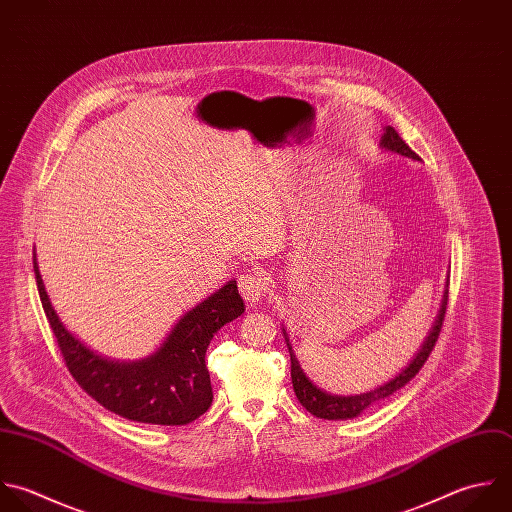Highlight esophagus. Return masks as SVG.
Masks as SVG:
<instances>
[{
  "label": "esophagus",
  "instance_id": "obj_1",
  "mask_svg": "<svg viewBox=\"0 0 512 512\" xmlns=\"http://www.w3.org/2000/svg\"><path fill=\"white\" fill-rule=\"evenodd\" d=\"M267 291V279L261 271H249L239 277V293L247 303H257Z\"/></svg>",
  "mask_w": 512,
  "mask_h": 512
}]
</instances>
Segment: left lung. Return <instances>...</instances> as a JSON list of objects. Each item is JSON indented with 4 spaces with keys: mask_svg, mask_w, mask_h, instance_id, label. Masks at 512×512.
Returning <instances> with one entry per match:
<instances>
[{
    "mask_svg": "<svg viewBox=\"0 0 512 512\" xmlns=\"http://www.w3.org/2000/svg\"><path fill=\"white\" fill-rule=\"evenodd\" d=\"M381 145L385 149H391L395 153H401L405 157H413V159H419V155L401 139V135L395 131V127H387L385 129V135L381 139ZM447 303H449V291H445L443 295V305H441V311H439V317L429 333V337L425 339L423 347L419 349L417 357L409 363V367H405V371H401L393 381L381 385L379 389L375 391H369V393H363V395H355V397H339V395H329L321 389H317L309 379L307 375L303 373L295 353L291 351V345H289V339H287V333H285V339H287V347H289V353H291V379H293V389H295V395L299 399V403L315 417L319 419H327V421H339V419H355L359 417L365 409L373 407L375 403L391 397L393 393H397L399 389H403L421 369L423 365L427 363L431 351L435 349L437 345V339H439V333L443 329V323H445V313H447Z\"/></svg>",
    "mask_w": 512,
    "mask_h": 512,
    "instance_id": "obj_1",
    "label": "left lung"
}]
</instances>
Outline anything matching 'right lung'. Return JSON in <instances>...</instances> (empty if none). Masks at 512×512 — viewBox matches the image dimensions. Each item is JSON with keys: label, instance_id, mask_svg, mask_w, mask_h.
Here are the masks:
<instances>
[{"label": "right lung", "instance_id": "obj_1", "mask_svg": "<svg viewBox=\"0 0 512 512\" xmlns=\"http://www.w3.org/2000/svg\"><path fill=\"white\" fill-rule=\"evenodd\" d=\"M33 271L39 299L65 367L101 407L129 421L167 427L187 425L211 407L213 389L205 353L213 335L245 311L235 281H229L185 313L151 357L117 363L89 351L61 325L47 299L35 261Z\"/></svg>", "mask_w": 512, "mask_h": 512}]
</instances>
